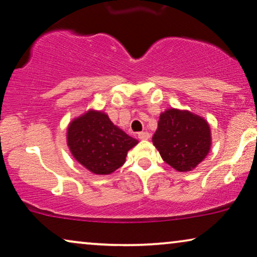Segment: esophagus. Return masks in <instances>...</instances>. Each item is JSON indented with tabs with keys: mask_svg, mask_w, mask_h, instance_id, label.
Returning a JSON list of instances; mask_svg holds the SVG:
<instances>
[{
	"mask_svg": "<svg viewBox=\"0 0 257 257\" xmlns=\"http://www.w3.org/2000/svg\"><path fill=\"white\" fill-rule=\"evenodd\" d=\"M138 138L141 140H147L151 138V135L148 132H140V133H138Z\"/></svg>",
	"mask_w": 257,
	"mask_h": 257,
	"instance_id": "esophagus-1",
	"label": "esophagus"
}]
</instances>
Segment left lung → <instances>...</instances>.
<instances>
[{
  "label": "left lung",
  "instance_id": "left-lung-1",
  "mask_svg": "<svg viewBox=\"0 0 257 257\" xmlns=\"http://www.w3.org/2000/svg\"><path fill=\"white\" fill-rule=\"evenodd\" d=\"M211 144L210 124L203 117L174 107L160 114L153 145L177 172L195 169L209 154Z\"/></svg>",
  "mask_w": 257,
  "mask_h": 257
}]
</instances>
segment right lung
Wrapping results in <instances>:
<instances>
[{"label":"right lung","instance_id":"add662e5","mask_svg":"<svg viewBox=\"0 0 257 257\" xmlns=\"http://www.w3.org/2000/svg\"><path fill=\"white\" fill-rule=\"evenodd\" d=\"M137 144V139L114 125L103 111H85L67 127V145L73 158L96 175L117 170Z\"/></svg>","mask_w":257,"mask_h":257}]
</instances>
